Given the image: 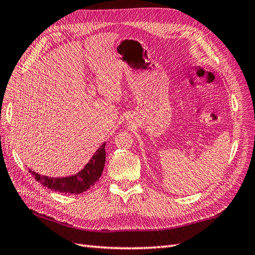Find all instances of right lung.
<instances>
[{"label":"right lung","instance_id":"obj_1","mask_svg":"<svg viewBox=\"0 0 255 255\" xmlns=\"http://www.w3.org/2000/svg\"><path fill=\"white\" fill-rule=\"evenodd\" d=\"M105 142L101 145L90 158L86 166L78 171L76 175L54 178V177L41 176L29 168V173L33 175L35 180L41 185L51 189L53 191H58L62 193L79 194L87 191L96 183L102 175L105 165Z\"/></svg>","mask_w":255,"mask_h":255}]
</instances>
